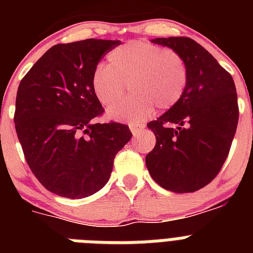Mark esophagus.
I'll list each match as a JSON object with an SVG mask.
<instances>
[{"label": "esophagus", "instance_id": "obj_1", "mask_svg": "<svg viewBox=\"0 0 253 253\" xmlns=\"http://www.w3.org/2000/svg\"><path fill=\"white\" fill-rule=\"evenodd\" d=\"M129 128H130L131 133H133V135L135 137V135H138V134L144 129V125L137 124V123H131V124H129Z\"/></svg>", "mask_w": 253, "mask_h": 253}]
</instances>
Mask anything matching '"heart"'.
Returning a JSON list of instances; mask_svg holds the SVG:
<instances>
[{
	"label": "heart",
	"mask_w": 253,
	"mask_h": 253,
	"mask_svg": "<svg viewBox=\"0 0 253 253\" xmlns=\"http://www.w3.org/2000/svg\"><path fill=\"white\" fill-rule=\"evenodd\" d=\"M189 69L177 51L142 40H133L107 54V67L99 66L91 77L93 95L104 106L123 99L129 84L130 99L107 109L119 122L140 123L154 109L169 110L184 96Z\"/></svg>",
	"instance_id": "1"
}]
</instances>
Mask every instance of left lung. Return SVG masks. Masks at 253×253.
<instances>
[{"label": "left lung", "mask_w": 253, "mask_h": 253, "mask_svg": "<svg viewBox=\"0 0 253 253\" xmlns=\"http://www.w3.org/2000/svg\"><path fill=\"white\" fill-rule=\"evenodd\" d=\"M184 58L189 84L182 99L147 124L156 146L146 156L152 178L172 193H194L215 178L228 157L238 124L234 81L195 40L156 38Z\"/></svg>", "instance_id": "left-lung-1"}]
</instances>
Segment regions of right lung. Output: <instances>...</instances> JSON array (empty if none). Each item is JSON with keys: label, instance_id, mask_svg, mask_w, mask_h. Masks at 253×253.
<instances>
[{"label": "right lung", "instance_id": "1", "mask_svg": "<svg viewBox=\"0 0 253 253\" xmlns=\"http://www.w3.org/2000/svg\"><path fill=\"white\" fill-rule=\"evenodd\" d=\"M119 40L57 44L24 76L17 88L15 128L25 160L51 193L82 199L106 185L116 153L130 140L122 123L100 124L104 107L91 77Z\"/></svg>", "mask_w": 253, "mask_h": 253}]
</instances>
